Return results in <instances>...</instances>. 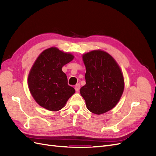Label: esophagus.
Returning <instances> with one entry per match:
<instances>
[{"mask_svg": "<svg viewBox=\"0 0 156 156\" xmlns=\"http://www.w3.org/2000/svg\"><path fill=\"white\" fill-rule=\"evenodd\" d=\"M80 87H81V85H80V84H79V83L77 84L76 85H75V91H76V92H79V89H80Z\"/></svg>", "mask_w": 156, "mask_h": 156, "instance_id": "1", "label": "esophagus"}]
</instances>
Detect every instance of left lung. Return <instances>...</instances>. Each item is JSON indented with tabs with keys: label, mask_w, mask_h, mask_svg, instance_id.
Masks as SVG:
<instances>
[{
	"label": "left lung",
	"mask_w": 156,
	"mask_h": 156,
	"mask_svg": "<svg viewBox=\"0 0 156 156\" xmlns=\"http://www.w3.org/2000/svg\"><path fill=\"white\" fill-rule=\"evenodd\" d=\"M86 67V84L80 89L88 109L102 115L114 108L124 89L122 70L112 56L102 50L83 55Z\"/></svg>",
	"instance_id": "left-lung-1"
}]
</instances>
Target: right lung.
I'll return each mask as SVG.
<instances>
[{
  "label": "right lung",
  "mask_w": 156,
  "mask_h": 156,
  "mask_svg": "<svg viewBox=\"0 0 156 156\" xmlns=\"http://www.w3.org/2000/svg\"><path fill=\"white\" fill-rule=\"evenodd\" d=\"M73 58L72 54L55 47L44 50L38 56L29 72L28 85L39 105L51 111H58L75 93L62 70Z\"/></svg>",
  "instance_id": "add662e5"
}]
</instances>
